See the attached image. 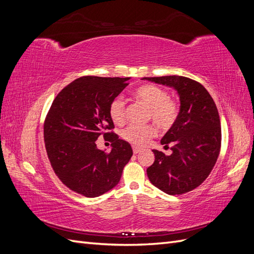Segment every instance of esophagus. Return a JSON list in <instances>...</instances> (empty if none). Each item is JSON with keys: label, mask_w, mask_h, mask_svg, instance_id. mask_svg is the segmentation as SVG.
<instances>
[{"label": "esophagus", "mask_w": 254, "mask_h": 254, "mask_svg": "<svg viewBox=\"0 0 254 254\" xmlns=\"http://www.w3.org/2000/svg\"><path fill=\"white\" fill-rule=\"evenodd\" d=\"M133 153H134V155H135V153H139L140 151H141V148H139V147H134V146H133Z\"/></svg>", "instance_id": "obj_1"}]
</instances>
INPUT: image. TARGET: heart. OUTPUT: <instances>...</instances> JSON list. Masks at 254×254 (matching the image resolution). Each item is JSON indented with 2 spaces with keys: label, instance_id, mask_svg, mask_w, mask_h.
<instances>
[{
  "label": "heart",
  "instance_id": "1",
  "mask_svg": "<svg viewBox=\"0 0 254 254\" xmlns=\"http://www.w3.org/2000/svg\"><path fill=\"white\" fill-rule=\"evenodd\" d=\"M134 97L148 108L147 119L151 120L162 130L170 129L178 119L179 106L165 89L155 84H144L134 91ZM109 115L114 124H123L126 119L125 102L122 97H115L109 105ZM156 128L151 125H130L123 130V139L133 145L141 146L156 135Z\"/></svg>",
  "mask_w": 254,
  "mask_h": 254
}]
</instances>
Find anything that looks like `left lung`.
I'll return each mask as SVG.
<instances>
[{"label": "left lung", "instance_id": "1", "mask_svg": "<svg viewBox=\"0 0 254 254\" xmlns=\"http://www.w3.org/2000/svg\"><path fill=\"white\" fill-rule=\"evenodd\" d=\"M174 88L179 95L178 119L161 144L172 155L153 149L155 162L147 168L149 181L168 195H181L196 189L216 163L221 145L217 107L201 83L183 76L144 77Z\"/></svg>", "mask_w": 254, "mask_h": 254}]
</instances>
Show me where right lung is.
<instances>
[{
    "label": "right lung",
    "mask_w": 254,
    "mask_h": 254,
    "mask_svg": "<svg viewBox=\"0 0 254 254\" xmlns=\"http://www.w3.org/2000/svg\"><path fill=\"white\" fill-rule=\"evenodd\" d=\"M130 77L83 76L61 90L44 121V142L54 172L70 190L98 197L120 182L132 157L130 144L110 132L109 105L128 86ZM103 135L112 151L97 148Z\"/></svg>",
    "instance_id": "1"
}]
</instances>
